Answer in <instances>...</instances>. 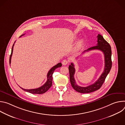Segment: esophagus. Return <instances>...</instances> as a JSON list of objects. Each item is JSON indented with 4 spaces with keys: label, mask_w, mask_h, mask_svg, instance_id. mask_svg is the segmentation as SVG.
I'll return each instance as SVG.
<instances>
[{
    "label": "esophagus",
    "mask_w": 125,
    "mask_h": 125,
    "mask_svg": "<svg viewBox=\"0 0 125 125\" xmlns=\"http://www.w3.org/2000/svg\"><path fill=\"white\" fill-rule=\"evenodd\" d=\"M62 63V64H63V65H66L68 63V61L67 60L64 59V60H63Z\"/></svg>",
    "instance_id": "1"
}]
</instances>
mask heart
<instances>
[{
  "mask_svg": "<svg viewBox=\"0 0 125 125\" xmlns=\"http://www.w3.org/2000/svg\"><path fill=\"white\" fill-rule=\"evenodd\" d=\"M82 42H80L78 44V46H81L82 45Z\"/></svg>",
  "mask_w": 125,
  "mask_h": 125,
  "instance_id": "obj_1",
  "label": "heart"
}]
</instances>
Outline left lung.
<instances>
[{
	"label": "left lung",
	"instance_id": "1",
	"mask_svg": "<svg viewBox=\"0 0 125 125\" xmlns=\"http://www.w3.org/2000/svg\"><path fill=\"white\" fill-rule=\"evenodd\" d=\"M97 44L96 46H94L88 48L84 50L83 53L90 50L97 49L101 51L104 55L105 60V67L103 72L101 75L99 79L93 84L88 85L86 87H82L77 84L75 78L74 74L75 73V69L74 65L73 63H71L69 66V71L70 74V81L72 86L74 90L80 93L87 94L94 92L97 91L101 87L109 73L112 67V60H111V48L110 44L107 42L101 35L98 34L97 35Z\"/></svg>",
	"mask_w": 125,
	"mask_h": 125
}]
</instances>
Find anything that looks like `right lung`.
I'll list each match as a JSON object with an SVG mask.
<instances>
[{
    "label": "right lung",
    "mask_w": 125,
    "mask_h": 125,
    "mask_svg": "<svg viewBox=\"0 0 125 125\" xmlns=\"http://www.w3.org/2000/svg\"><path fill=\"white\" fill-rule=\"evenodd\" d=\"M24 35V34H23ZM22 35H21L20 37H22ZM15 42H14V43ZM14 45V43L13 44V46H12V50H11V55L10 56V59H9V63L10 64L11 63V57L12 55V53H13V46ZM62 66V64L61 63H59L57 64H56V65H55L54 66H53L52 68H51L50 69V70L49 71V72L47 73V81L46 82V83L42 86L37 88H34V89H31V90H26V89H24L21 87H20L23 90L32 94H43L44 93H45V92H46L50 88V87L52 85V74L54 72V71H55V70L57 68H59L61 67Z\"/></svg>",
    "instance_id": "add662e5"
}]
</instances>
